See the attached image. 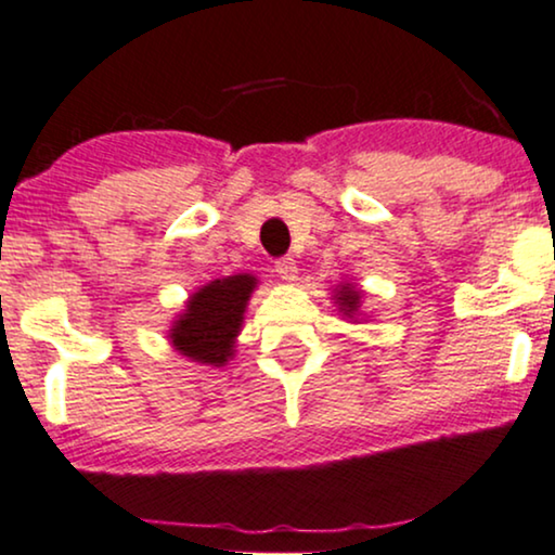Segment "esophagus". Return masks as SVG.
I'll list each match as a JSON object with an SVG mask.
<instances>
[{
	"label": "esophagus",
	"mask_w": 555,
	"mask_h": 555,
	"mask_svg": "<svg viewBox=\"0 0 555 555\" xmlns=\"http://www.w3.org/2000/svg\"><path fill=\"white\" fill-rule=\"evenodd\" d=\"M275 272L283 280H295L298 278V264H295L293 257H280L275 262Z\"/></svg>",
	"instance_id": "esophagus-1"
}]
</instances>
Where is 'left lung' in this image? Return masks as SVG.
Wrapping results in <instances>:
<instances>
[{
    "instance_id": "left-lung-1",
    "label": "left lung",
    "mask_w": 555,
    "mask_h": 555,
    "mask_svg": "<svg viewBox=\"0 0 555 555\" xmlns=\"http://www.w3.org/2000/svg\"><path fill=\"white\" fill-rule=\"evenodd\" d=\"M339 304H341V311L347 313V315L354 313L357 311V304H359V293L351 291L349 285H344L341 293H339Z\"/></svg>"
}]
</instances>
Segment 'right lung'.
Returning a JSON list of instances; mask_svg holds the SVG:
<instances>
[{"label":"right lung","instance_id":"add662e5","mask_svg":"<svg viewBox=\"0 0 555 555\" xmlns=\"http://www.w3.org/2000/svg\"><path fill=\"white\" fill-rule=\"evenodd\" d=\"M255 278L234 275L201 287L185 306L170 339L185 357L221 366L232 357L234 336L240 334L244 308L255 291Z\"/></svg>","mask_w":555,"mask_h":555}]
</instances>
